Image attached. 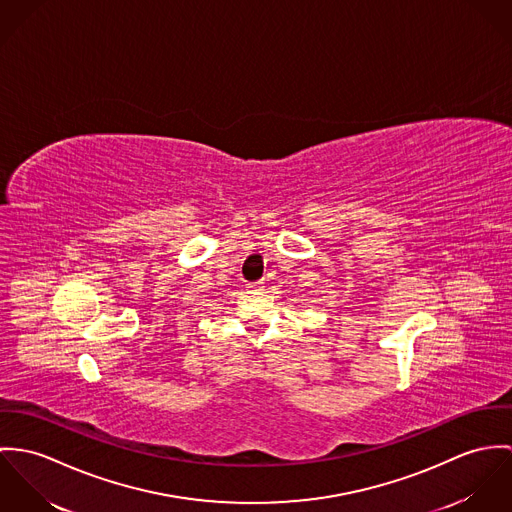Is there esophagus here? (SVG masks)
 Listing matches in <instances>:
<instances>
[{
  "mask_svg": "<svg viewBox=\"0 0 512 512\" xmlns=\"http://www.w3.org/2000/svg\"><path fill=\"white\" fill-rule=\"evenodd\" d=\"M247 288H249V290H261V288H263V283H251Z\"/></svg>",
  "mask_w": 512,
  "mask_h": 512,
  "instance_id": "obj_1",
  "label": "esophagus"
}]
</instances>
